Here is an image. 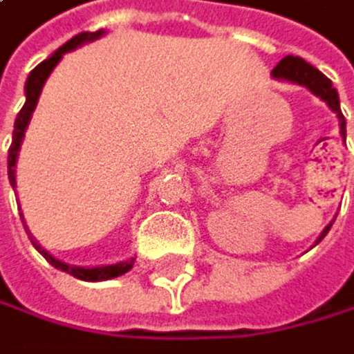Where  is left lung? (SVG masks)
<instances>
[{"label":"left lung","mask_w":354,"mask_h":354,"mask_svg":"<svg viewBox=\"0 0 354 354\" xmlns=\"http://www.w3.org/2000/svg\"><path fill=\"white\" fill-rule=\"evenodd\" d=\"M272 77H274V80H289V82H294V84L307 86L315 97H320L322 102H326V106H328V109L333 111L335 117H337V122H339V134H342V139L346 141V119H344L342 109H339L337 88L333 86V82H330L322 71H317L313 65H309V62H307V60H302L300 56H285V58L279 62V65L272 69ZM333 222H335V220H333ZM333 222H330V224L320 232V237L315 239V243H320V241L326 237V232L330 230Z\"/></svg>","instance_id":"left-lung-1"}]
</instances>
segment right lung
Returning a JSON list of instances; mask_svg holds the SVG:
<instances>
[{
    "mask_svg": "<svg viewBox=\"0 0 354 354\" xmlns=\"http://www.w3.org/2000/svg\"><path fill=\"white\" fill-rule=\"evenodd\" d=\"M106 34V30H97V32H80L77 37H73L71 41H67L62 47H58L56 52L49 56L47 60H43L41 65H37L30 75H28V80H26V104H24V109H21V113L17 115L15 119V130H12V143H10V150H8V180L12 185V189L17 187V158H19V150H21V143H24V137H26V130H28V124H30V119H32V113L34 109H37V104H39V97H41V91L45 86V80L49 77V73L54 71V67L58 65V62L62 60V56H65L67 52H73V49H77L80 45L84 43H93L97 39H102ZM19 204V202H17ZM21 222H24V213H21ZM26 232L30 235V241L32 245L37 248L45 259H47V263H52L56 270H62V272H67L71 274V277L75 279H80V281H109V279H117V277H122V274H126L128 270H132L134 266V259H128V261H119V263H113V266H95V268H80V266H69L65 263V261H60L56 257L49 254L43 245L37 241V237L32 235V232L28 230L26 226Z\"/></svg>",
    "mask_w": 354,
    "mask_h": 354,
    "instance_id": "add662e5",
    "label": "right lung"
}]
</instances>
